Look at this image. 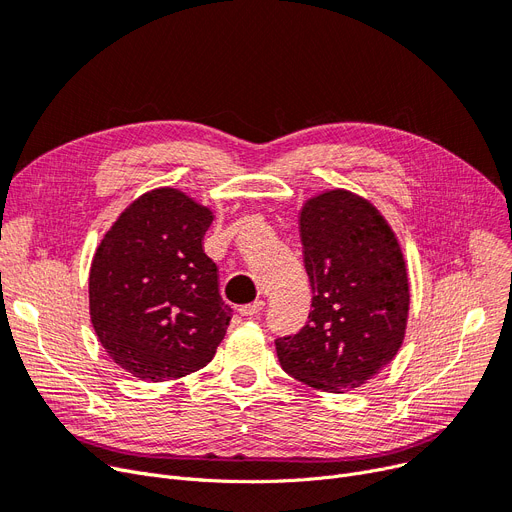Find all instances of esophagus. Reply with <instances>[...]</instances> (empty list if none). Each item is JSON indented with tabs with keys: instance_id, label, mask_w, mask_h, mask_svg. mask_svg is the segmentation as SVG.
I'll list each match as a JSON object with an SVG mask.
<instances>
[{
	"instance_id": "esophagus-1",
	"label": "esophagus",
	"mask_w": 512,
	"mask_h": 512,
	"mask_svg": "<svg viewBox=\"0 0 512 512\" xmlns=\"http://www.w3.org/2000/svg\"><path fill=\"white\" fill-rule=\"evenodd\" d=\"M264 310V302H254V304H248V306H241L239 308V314L241 316H258L260 312Z\"/></svg>"
}]
</instances>
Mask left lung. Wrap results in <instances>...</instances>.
<instances>
[{"label":"left lung","instance_id":"obj_1","mask_svg":"<svg viewBox=\"0 0 512 512\" xmlns=\"http://www.w3.org/2000/svg\"><path fill=\"white\" fill-rule=\"evenodd\" d=\"M300 239L312 310L294 337L277 339V356L298 381L344 394L402 348L410 308L404 254L385 216L348 189L304 202Z\"/></svg>","mask_w":512,"mask_h":512}]
</instances>
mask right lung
Returning <instances> with one entry per match:
<instances>
[{
    "label": "right lung",
    "instance_id": "right-lung-1",
    "mask_svg": "<svg viewBox=\"0 0 512 512\" xmlns=\"http://www.w3.org/2000/svg\"><path fill=\"white\" fill-rule=\"evenodd\" d=\"M208 206L175 187L129 204L91 260L89 316L108 356L141 381L204 369L223 342L231 308L202 239Z\"/></svg>",
    "mask_w": 512,
    "mask_h": 512
}]
</instances>
